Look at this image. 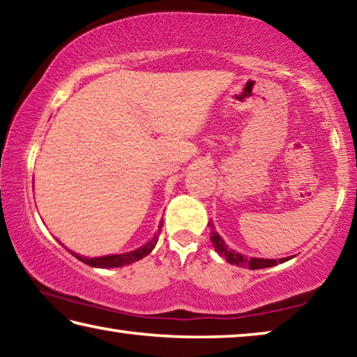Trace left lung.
Listing matches in <instances>:
<instances>
[{
  "label": "left lung",
  "instance_id": "left-lung-1",
  "mask_svg": "<svg viewBox=\"0 0 357 357\" xmlns=\"http://www.w3.org/2000/svg\"><path fill=\"white\" fill-rule=\"evenodd\" d=\"M208 225L211 227V243H213L214 249L217 250L220 257H223L227 259L229 264H236L239 268H244V266H249L250 269H263V268H271V266H275L277 263H283V261H288L289 258H282L277 261V259H263V258H245L241 255L238 252H233L229 250L228 247L223 243V239L217 234V231L214 229L213 222L209 220Z\"/></svg>",
  "mask_w": 357,
  "mask_h": 357
}]
</instances>
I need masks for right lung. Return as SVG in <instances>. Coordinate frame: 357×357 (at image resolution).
<instances>
[{
  "instance_id": "obj_1",
  "label": "right lung",
  "mask_w": 357,
  "mask_h": 357,
  "mask_svg": "<svg viewBox=\"0 0 357 357\" xmlns=\"http://www.w3.org/2000/svg\"><path fill=\"white\" fill-rule=\"evenodd\" d=\"M162 227H164V220L160 222L159 231H157V234L153 238V241H149L148 244H144L143 247H140V249H137L134 252L121 253V255L99 257V258H84L82 255H75L74 252H70V253L80 259V261H83L84 264L93 266V268H121V266H128V264L135 263V261H138V259H142L143 257H146L148 253H151V250H153L155 247L157 241H159V234H160Z\"/></svg>"
}]
</instances>
